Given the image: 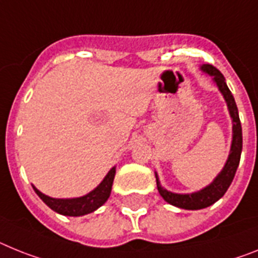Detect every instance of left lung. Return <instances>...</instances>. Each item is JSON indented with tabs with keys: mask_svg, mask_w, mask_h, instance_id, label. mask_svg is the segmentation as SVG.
Here are the masks:
<instances>
[{
	"mask_svg": "<svg viewBox=\"0 0 258 258\" xmlns=\"http://www.w3.org/2000/svg\"><path fill=\"white\" fill-rule=\"evenodd\" d=\"M201 70L213 76V79H214L216 84L218 86L219 91L222 92L223 97H225L226 102H227L230 115H231L232 123H234V126H232V144L231 151H230V154H228V160L223 170L213 180L212 184H209L208 187L201 189V191L187 195L172 194V192L166 191V189H163L161 187L158 178L156 175L157 188H158V192H160L161 196L163 197V200L174 205V207L187 210H197L210 207V205L218 201L226 194V191H227L230 184H231L232 179H234L235 172H236L237 166H239V162H240L241 148H243V134H241L240 118H239V113H237L236 102H235L231 91L228 89L227 84H226L225 78L221 74V71L217 70L216 67L212 66V64H203Z\"/></svg>",
	"mask_w": 258,
	"mask_h": 258,
	"instance_id": "obj_1",
	"label": "left lung"
}]
</instances>
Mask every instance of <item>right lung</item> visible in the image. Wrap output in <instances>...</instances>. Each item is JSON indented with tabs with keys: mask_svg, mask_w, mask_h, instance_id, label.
Returning <instances> with one entry per match:
<instances>
[{
	"mask_svg": "<svg viewBox=\"0 0 258 258\" xmlns=\"http://www.w3.org/2000/svg\"><path fill=\"white\" fill-rule=\"evenodd\" d=\"M114 176H115V167H113L110 171L107 172V175L105 176L101 184L97 188H95L86 196L76 197V199H51V197L41 194L35 187H33V189L51 210H54L59 214H63V216L79 217L95 212L97 208L101 207L102 204L106 203V200L110 196Z\"/></svg>",
	"mask_w": 258,
	"mask_h": 258,
	"instance_id": "obj_1",
	"label": "right lung"
}]
</instances>
